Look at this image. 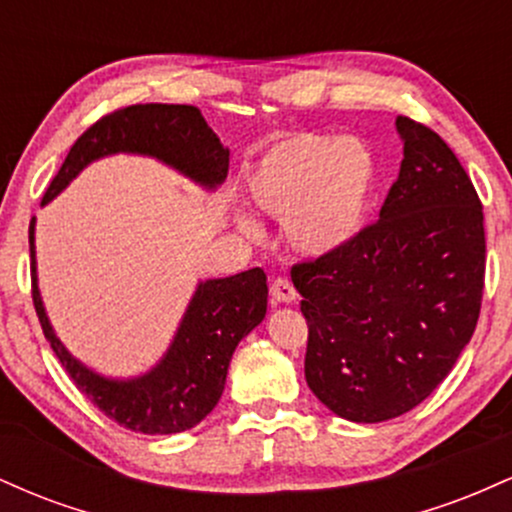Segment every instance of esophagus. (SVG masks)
<instances>
[{"label":"esophagus","mask_w":512,"mask_h":512,"mask_svg":"<svg viewBox=\"0 0 512 512\" xmlns=\"http://www.w3.org/2000/svg\"><path fill=\"white\" fill-rule=\"evenodd\" d=\"M269 293H272L276 303H293L298 298V291L293 289L291 281L284 279V276H276V279H272V284H269Z\"/></svg>","instance_id":"1"}]
</instances>
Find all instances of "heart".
Here are the masks:
<instances>
[{
  "instance_id": "b5f03b06",
  "label": "heart",
  "mask_w": 512,
  "mask_h": 512,
  "mask_svg": "<svg viewBox=\"0 0 512 512\" xmlns=\"http://www.w3.org/2000/svg\"><path fill=\"white\" fill-rule=\"evenodd\" d=\"M375 175V158L363 142L305 132L272 146L250 170L245 192L264 214L284 219L293 248L320 257L342 250L361 231ZM238 226L257 233L248 216Z\"/></svg>"
}]
</instances>
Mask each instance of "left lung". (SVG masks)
<instances>
[{
	"mask_svg": "<svg viewBox=\"0 0 512 512\" xmlns=\"http://www.w3.org/2000/svg\"><path fill=\"white\" fill-rule=\"evenodd\" d=\"M404 158L380 219L342 250L291 267L308 322L305 380L342 419L378 424L421 404L472 339L486 269L484 211L433 129L397 117Z\"/></svg>",
	"mask_w": 512,
	"mask_h": 512,
	"instance_id": "1",
	"label": "left lung"
}]
</instances>
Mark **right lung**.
<instances>
[{
	"label": "right lung",
	"mask_w": 512,
	"mask_h": 512,
	"mask_svg": "<svg viewBox=\"0 0 512 512\" xmlns=\"http://www.w3.org/2000/svg\"><path fill=\"white\" fill-rule=\"evenodd\" d=\"M113 154L154 156L207 190H214L228 175V149H223L199 108L139 103L101 117L76 139L60 173L52 178L43 204L60 195L88 163ZM28 243L33 305L45 339L74 380L76 390L84 392L108 419L129 431L170 436L195 428L216 407L233 351L267 313V274L260 267L226 279L202 281L166 356L139 378L113 380L76 361L57 339L38 291L35 219L28 228Z\"/></svg>",
	"instance_id": "1"
}]
</instances>
